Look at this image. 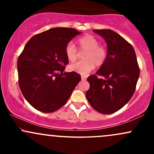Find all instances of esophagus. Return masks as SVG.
<instances>
[{
    "instance_id": "1",
    "label": "esophagus",
    "mask_w": 154,
    "mask_h": 154,
    "mask_svg": "<svg viewBox=\"0 0 154 154\" xmlns=\"http://www.w3.org/2000/svg\"><path fill=\"white\" fill-rule=\"evenodd\" d=\"M81 79H82V80H85L86 77L85 76H81Z\"/></svg>"
}]
</instances>
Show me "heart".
<instances>
[{
    "instance_id": "1",
    "label": "heart",
    "mask_w": 154,
    "mask_h": 154,
    "mask_svg": "<svg viewBox=\"0 0 154 154\" xmlns=\"http://www.w3.org/2000/svg\"><path fill=\"white\" fill-rule=\"evenodd\" d=\"M79 49L85 51L82 61L72 63L69 66L71 71L85 75L92 71L95 66H100L107 58V49L99 45V41L94 36L86 35L78 39ZM65 55L69 61H75L78 56V50L72 42H69L64 48Z\"/></svg>"
}]
</instances>
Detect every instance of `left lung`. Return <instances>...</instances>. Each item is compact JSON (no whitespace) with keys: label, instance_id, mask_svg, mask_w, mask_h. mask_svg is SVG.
<instances>
[{"label":"left lung","instance_id":"left-lung-1","mask_svg":"<svg viewBox=\"0 0 154 154\" xmlns=\"http://www.w3.org/2000/svg\"><path fill=\"white\" fill-rule=\"evenodd\" d=\"M105 39L107 58L95 75H90L86 98L95 111L103 114L116 112L135 93L140 68L135 50L121 35L111 29H93ZM98 75L105 79H99Z\"/></svg>","mask_w":154,"mask_h":154}]
</instances>
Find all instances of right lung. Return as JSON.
I'll use <instances>...</instances> for the list:
<instances>
[{"instance_id":"obj_1","label":"right lung","mask_w":154,"mask_h":154,"mask_svg":"<svg viewBox=\"0 0 154 154\" xmlns=\"http://www.w3.org/2000/svg\"><path fill=\"white\" fill-rule=\"evenodd\" d=\"M79 33L73 28H52L29 39L19 55V88L37 110L57 111L66 103L80 81L77 72H63L69 63L65 46Z\"/></svg>"}]
</instances>
